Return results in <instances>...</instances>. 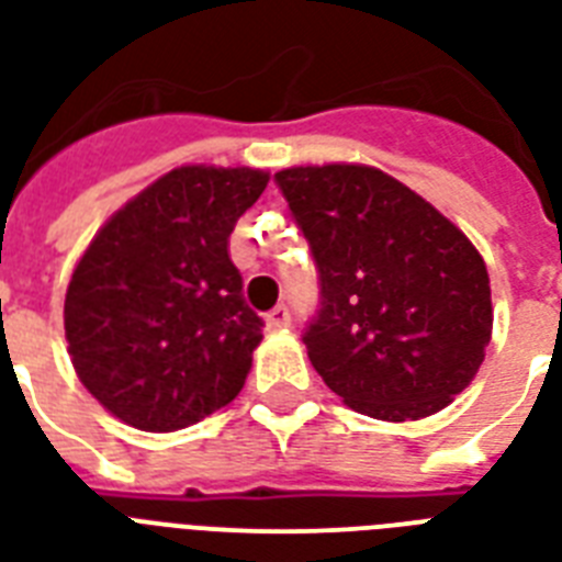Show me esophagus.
I'll return each mask as SVG.
<instances>
[{
    "instance_id": "34e87169",
    "label": "esophagus",
    "mask_w": 562,
    "mask_h": 562,
    "mask_svg": "<svg viewBox=\"0 0 562 562\" xmlns=\"http://www.w3.org/2000/svg\"><path fill=\"white\" fill-rule=\"evenodd\" d=\"M265 326H268L271 333H277V329H285V326H291V312L285 306L271 308V312L265 315Z\"/></svg>"
}]
</instances>
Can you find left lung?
<instances>
[{
    "label": "left lung",
    "mask_w": 562,
    "mask_h": 562,
    "mask_svg": "<svg viewBox=\"0 0 562 562\" xmlns=\"http://www.w3.org/2000/svg\"><path fill=\"white\" fill-rule=\"evenodd\" d=\"M273 180L321 280L303 333L312 368L368 417L405 423L446 408L493 333L487 265L470 238L370 166H297Z\"/></svg>",
    "instance_id": "8db88e82"
}]
</instances>
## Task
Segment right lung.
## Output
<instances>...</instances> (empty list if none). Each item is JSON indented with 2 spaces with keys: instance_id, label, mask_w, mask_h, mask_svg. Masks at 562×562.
Wrapping results in <instances>:
<instances>
[{
  "instance_id": "add662e5",
  "label": "right lung",
  "mask_w": 562,
  "mask_h": 562,
  "mask_svg": "<svg viewBox=\"0 0 562 562\" xmlns=\"http://www.w3.org/2000/svg\"><path fill=\"white\" fill-rule=\"evenodd\" d=\"M268 171L180 166L95 233L66 289L83 387L143 431H178L241 391L262 317L245 303L229 233Z\"/></svg>"
}]
</instances>
